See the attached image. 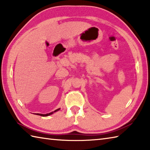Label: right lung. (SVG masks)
<instances>
[{
  "label": "right lung",
  "instance_id": "1",
  "mask_svg": "<svg viewBox=\"0 0 150 150\" xmlns=\"http://www.w3.org/2000/svg\"><path fill=\"white\" fill-rule=\"evenodd\" d=\"M58 110H60V108H58V109H57V110L54 111V112H57V111H58ZM52 113H53V112H52L51 113H49V114H37V115H40L41 116H47L49 115H51V114H52Z\"/></svg>",
  "mask_w": 150,
  "mask_h": 150
}]
</instances>
